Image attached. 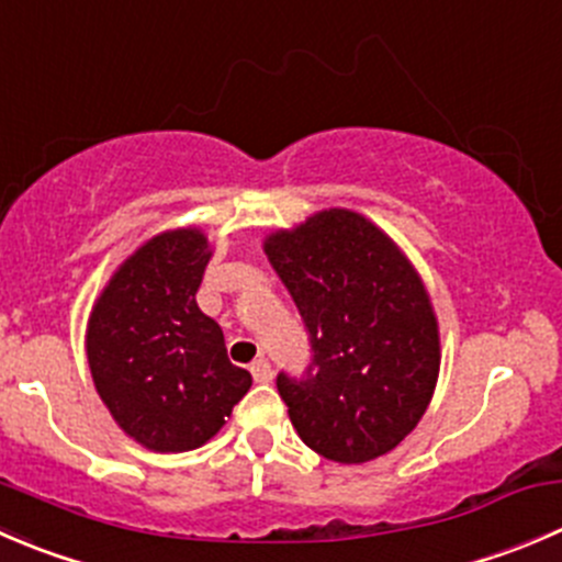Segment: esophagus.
<instances>
[{
    "mask_svg": "<svg viewBox=\"0 0 562 562\" xmlns=\"http://www.w3.org/2000/svg\"><path fill=\"white\" fill-rule=\"evenodd\" d=\"M249 370H252V379L260 381V384H266V381H271V364L269 359H255L252 364H249Z\"/></svg>",
    "mask_w": 562,
    "mask_h": 562,
    "instance_id": "34e87169",
    "label": "esophagus"
}]
</instances>
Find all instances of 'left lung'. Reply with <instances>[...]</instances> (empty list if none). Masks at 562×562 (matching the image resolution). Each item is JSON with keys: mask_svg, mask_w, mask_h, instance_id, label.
<instances>
[{"mask_svg": "<svg viewBox=\"0 0 562 562\" xmlns=\"http://www.w3.org/2000/svg\"><path fill=\"white\" fill-rule=\"evenodd\" d=\"M310 331L313 362L277 390L307 448L364 464L403 442L439 379V326L426 285L381 227L318 211L263 241Z\"/></svg>", "mask_w": 562, "mask_h": 562, "instance_id": "1", "label": "left lung"}]
</instances>
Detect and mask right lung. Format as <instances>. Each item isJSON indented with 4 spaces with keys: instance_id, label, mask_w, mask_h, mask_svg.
I'll list each match as a JSON object with an SVG mask.
<instances>
[{
    "instance_id": "obj_1",
    "label": "right lung",
    "mask_w": 562,
    "mask_h": 562,
    "mask_svg": "<svg viewBox=\"0 0 562 562\" xmlns=\"http://www.w3.org/2000/svg\"><path fill=\"white\" fill-rule=\"evenodd\" d=\"M209 260L200 227L159 233L120 263L87 321L98 395L114 423L154 453L209 442L252 386L194 299Z\"/></svg>"
}]
</instances>
